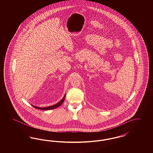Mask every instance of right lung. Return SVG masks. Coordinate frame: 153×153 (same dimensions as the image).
I'll return each mask as SVG.
<instances>
[{"instance_id":"right-lung-1","label":"right lung","mask_w":153,"mask_h":153,"mask_svg":"<svg viewBox=\"0 0 153 153\" xmlns=\"http://www.w3.org/2000/svg\"><path fill=\"white\" fill-rule=\"evenodd\" d=\"M65 97V95L64 96L63 99H62L60 102H58V103H57L56 104L53 105H52V106H49V107H45V108H40V107H38L34 106V105H33V106L34 108H36L37 109H42V110H49V109H55V108L58 107L59 106H60V105L62 104V102L64 101Z\"/></svg>"}]
</instances>
